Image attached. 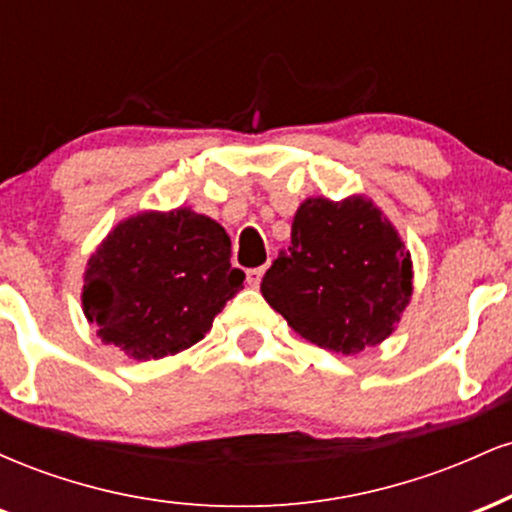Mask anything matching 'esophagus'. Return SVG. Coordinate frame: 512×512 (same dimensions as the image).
I'll return each mask as SVG.
<instances>
[{
  "label": "esophagus",
  "mask_w": 512,
  "mask_h": 512,
  "mask_svg": "<svg viewBox=\"0 0 512 512\" xmlns=\"http://www.w3.org/2000/svg\"><path fill=\"white\" fill-rule=\"evenodd\" d=\"M267 272V267H255V269H248V284L250 286H260L262 284V276Z\"/></svg>",
  "instance_id": "34e87169"
}]
</instances>
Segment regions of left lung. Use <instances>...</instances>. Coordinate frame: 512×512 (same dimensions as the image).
<instances>
[{
	"label": "left lung",
	"instance_id": "left-lung-1",
	"mask_svg": "<svg viewBox=\"0 0 512 512\" xmlns=\"http://www.w3.org/2000/svg\"><path fill=\"white\" fill-rule=\"evenodd\" d=\"M260 291L310 344L356 356L397 330L414 293V264L373 199L308 197L293 216L289 250Z\"/></svg>",
	"mask_w": 512,
	"mask_h": 512
}]
</instances>
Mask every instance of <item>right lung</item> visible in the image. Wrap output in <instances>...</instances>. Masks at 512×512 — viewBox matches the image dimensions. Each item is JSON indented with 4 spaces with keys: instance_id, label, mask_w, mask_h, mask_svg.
Instances as JSON below:
<instances>
[{
    "instance_id": "right-lung-1",
    "label": "right lung",
    "mask_w": 512,
    "mask_h": 512,
    "mask_svg": "<svg viewBox=\"0 0 512 512\" xmlns=\"http://www.w3.org/2000/svg\"><path fill=\"white\" fill-rule=\"evenodd\" d=\"M243 281L221 223L190 207L139 211L88 257L81 308L103 344L151 361L204 339Z\"/></svg>"
}]
</instances>
